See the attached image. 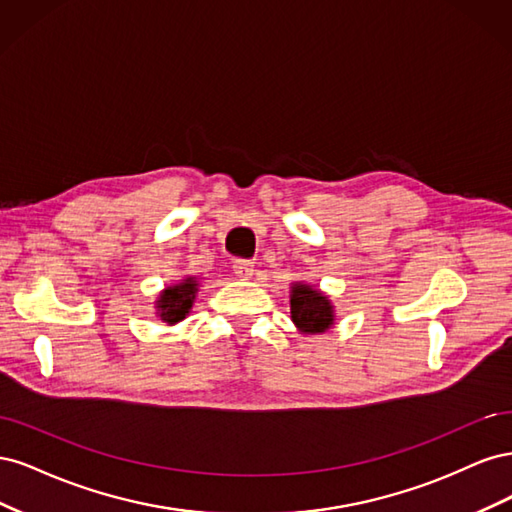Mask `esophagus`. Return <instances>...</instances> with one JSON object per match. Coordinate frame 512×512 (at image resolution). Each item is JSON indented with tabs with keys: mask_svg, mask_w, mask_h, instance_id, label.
Returning a JSON list of instances; mask_svg holds the SVG:
<instances>
[{
	"mask_svg": "<svg viewBox=\"0 0 512 512\" xmlns=\"http://www.w3.org/2000/svg\"><path fill=\"white\" fill-rule=\"evenodd\" d=\"M232 271H235L237 277H243V280H250V277L254 275V262L239 258V260L232 262Z\"/></svg>",
	"mask_w": 512,
	"mask_h": 512,
	"instance_id": "obj_1",
	"label": "esophagus"
}]
</instances>
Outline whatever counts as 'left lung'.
Masks as SVG:
<instances>
[{
    "mask_svg": "<svg viewBox=\"0 0 512 512\" xmlns=\"http://www.w3.org/2000/svg\"><path fill=\"white\" fill-rule=\"evenodd\" d=\"M290 320L303 335L327 333L335 324V305L320 288L294 282L290 286Z\"/></svg>",
    "mask_w": 512,
    "mask_h": 512,
    "instance_id": "obj_1",
    "label": "left lung"
}]
</instances>
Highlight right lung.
<instances>
[{"instance_id":"obj_1","label":"right lung","mask_w":512,"mask_h":512,"mask_svg":"<svg viewBox=\"0 0 512 512\" xmlns=\"http://www.w3.org/2000/svg\"><path fill=\"white\" fill-rule=\"evenodd\" d=\"M198 280L194 275H185L173 286H166L156 299V316L166 322L168 327L181 322L190 314V309L198 294Z\"/></svg>"}]
</instances>
